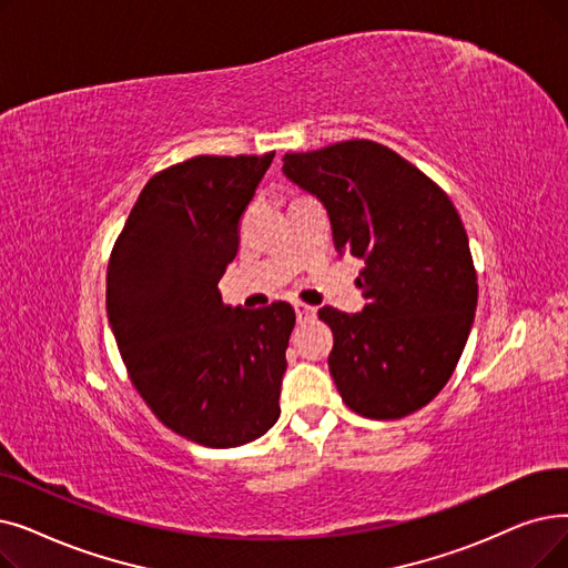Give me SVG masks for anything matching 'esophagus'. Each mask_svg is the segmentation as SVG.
<instances>
[{
	"label": "esophagus",
	"instance_id": "esophagus-1",
	"mask_svg": "<svg viewBox=\"0 0 568 568\" xmlns=\"http://www.w3.org/2000/svg\"><path fill=\"white\" fill-rule=\"evenodd\" d=\"M294 313H297L300 323H304V320H311L315 315V308L308 304H302V302H294Z\"/></svg>",
	"mask_w": 568,
	"mask_h": 568
}]
</instances>
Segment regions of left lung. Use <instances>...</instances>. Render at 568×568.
<instances>
[{
  "label": "left lung",
  "instance_id": "8db88e82",
  "mask_svg": "<svg viewBox=\"0 0 568 568\" xmlns=\"http://www.w3.org/2000/svg\"><path fill=\"white\" fill-rule=\"evenodd\" d=\"M283 176L323 202L338 255L364 262V308L317 311L334 332L341 399L374 420L427 406L455 372L478 302L448 194L389 148L357 139L287 153Z\"/></svg>",
  "mask_w": 568,
  "mask_h": 568
}]
</instances>
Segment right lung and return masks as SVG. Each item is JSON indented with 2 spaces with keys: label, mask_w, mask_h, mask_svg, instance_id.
I'll return each mask as SVG.
<instances>
[{
  "label": "right lung",
  "mask_w": 568,
  "mask_h": 568,
  "mask_svg": "<svg viewBox=\"0 0 568 568\" xmlns=\"http://www.w3.org/2000/svg\"><path fill=\"white\" fill-rule=\"evenodd\" d=\"M271 160L200 155L160 171L109 262V325L134 387L171 432L209 448L251 443L281 415L292 306H227L217 292Z\"/></svg>",
  "instance_id": "right-lung-1"
}]
</instances>
